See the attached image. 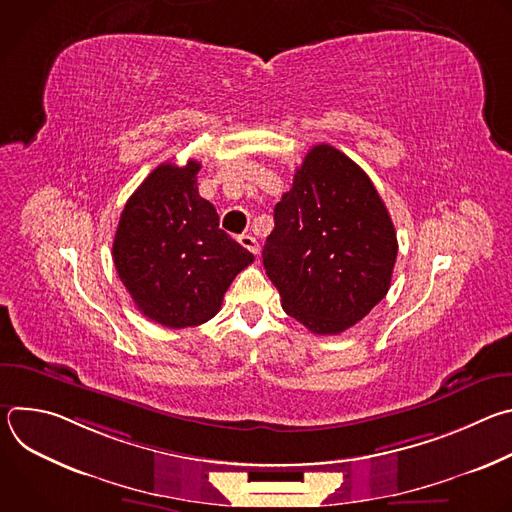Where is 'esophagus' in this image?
<instances>
[{
    "mask_svg": "<svg viewBox=\"0 0 512 512\" xmlns=\"http://www.w3.org/2000/svg\"><path fill=\"white\" fill-rule=\"evenodd\" d=\"M239 243H241L247 251H251L253 255H259V243H257L255 237H251V235H241V237H239Z\"/></svg>",
    "mask_w": 512,
    "mask_h": 512,
    "instance_id": "esophagus-1",
    "label": "esophagus"
}]
</instances>
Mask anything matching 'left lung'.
I'll return each instance as SVG.
<instances>
[{
    "label": "left lung",
    "mask_w": 512,
    "mask_h": 512,
    "mask_svg": "<svg viewBox=\"0 0 512 512\" xmlns=\"http://www.w3.org/2000/svg\"><path fill=\"white\" fill-rule=\"evenodd\" d=\"M273 218L263 265L285 314L308 330L340 334L387 296L393 221L371 178L332 145L306 154Z\"/></svg>",
    "instance_id": "8db88e82"
}]
</instances>
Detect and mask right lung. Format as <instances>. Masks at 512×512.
<instances>
[{
  "label": "right lung",
  "instance_id": "add662e5",
  "mask_svg": "<svg viewBox=\"0 0 512 512\" xmlns=\"http://www.w3.org/2000/svg\"><path fill=\"white\" fill-rule=\"evenodd\" d=\"M200 164H162L127 200L113 261L137 310L168 328L208 322L253 255L218 227L198 194Z\"/></svg>",
  "mask_w": 512,
  "mask_h": 512
}]
</instances>
